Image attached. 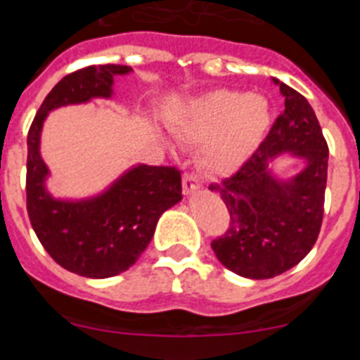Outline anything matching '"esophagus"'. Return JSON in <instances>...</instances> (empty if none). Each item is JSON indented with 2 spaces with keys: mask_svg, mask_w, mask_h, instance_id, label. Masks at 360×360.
<instances>
[{
  "mask_svg": "<svg viewBox=\"0 0 360 360\" xmlns=\"http://www.w3.org/2000/svg\"><path fill=\"white\" fill-rule=\"evenodd\" d=\"M183 186H184V192L192 193V192H195V190H199V188L202 186V183H200V179L195 176V174L186 172L183 176Z\"/></svg>",
  "mask_w": 360,
  "mask_h": 360,
  "instance_id": "obj_1",
  "label": "esophagus"
}]
</instances>
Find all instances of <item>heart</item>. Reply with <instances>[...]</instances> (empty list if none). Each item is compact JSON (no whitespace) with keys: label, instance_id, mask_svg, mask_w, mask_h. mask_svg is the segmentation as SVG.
Wrapping results in <instances>:
<instances>
[{"label":"heart","instance_id":"1","mask_svg":"<svg viewBox=\"0 0 360 360\" xmlns=\"http://www.w3.org/2000/svg\"><path fill=\"white\" fill-rule=\"evenodd\" d=\"M267 98L236 89H213L188 103L181 131L204 143L200 165L215 176L236 172L260 148L273 127Z\"/></svg>","mask_w":360,"mask_h":360}]
</instances>
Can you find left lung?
Here are the masks:
<instances>
[{
    "label": "left lung",
    "mask_w": 360,
    "mask_h": 360,
    "mask_svg": "<svg viewBox=\"0 0 360 360\" xmlns=\"http://www.w3.org/2000/svg\"><path fill=\"white\" fill-rule=\"evenodd\" d=\"M285 96V111L255 154L231 177L212 184L228 206V231L212 242L224 267L251 280L289 271L316 244L325 212L328 145L316 112L303 95L273 79ZM289 151L306 160L290 181L276 180L268 161Z\"/></svg>",
    "instance_id": "8db88e82"
}]
</instances>
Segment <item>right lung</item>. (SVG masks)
Returning <instances> with one entry per match:
<instances>
[{
	"label": "right lung",
	"instance_id": "add662e5",
	"mask_svg": "<svg viewBox=\"0 0 360 360\" xmlns=\"http://www.w3.org/2000/svg\"><path fill=\"white\" fill-rule=\"evenodd\" d=\"M129 66H87L64 77L48 93L28 131L27 210L32 228L60 267L86 278H111L127 271L152 240L158 220L183 199L176 167L138 165L100 195L82 200L53 199L46 190L48 167L39 143L48 112L70 103L109 98L116 75Z\"/></svg>",
	"mask_w": 360,
	"mask_h": 360
}]
</instances>
